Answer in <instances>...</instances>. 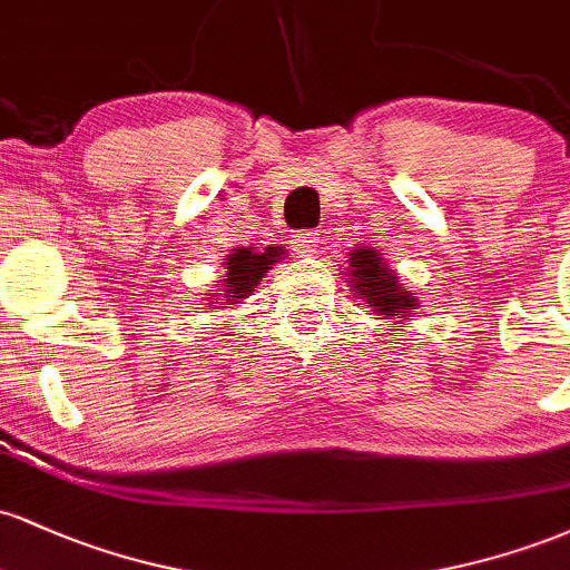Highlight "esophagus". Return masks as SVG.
I'll use <instances>...</instances> for the list:
<instances>
[{
    "label": "esophagus",
    "instance_id": "esophagus-1",
    "mask_svg": "<svg viewBox=\"0 0 570 570\" xmlns=\"http://www.w3.org/2000/svg\"><path fill=\"white\" fill-rule=\"evenodd\" d=\"M292 244H294V252L303 254V257H313L318 248V233L316 230H299L292 235Z\"/></svg>",
    "mask_w": 570,
    "mask_h": 570
}]
</instances>
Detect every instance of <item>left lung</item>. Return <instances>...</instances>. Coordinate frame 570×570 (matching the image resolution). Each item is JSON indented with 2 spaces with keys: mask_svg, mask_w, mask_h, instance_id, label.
Segmentation results:
<instances>
[{
  "mask_svg": "<svg viewBox=\"0 0 570 570\" xmlns=\"http://www.w3.org/2000/svg\"><path fill=\"white\" fill-rule=\"evenodd\" d=\"M345 284L356 294L358 303L370 307L375 316L391 318V322H404L421 307V299L402 284V276L389 265L377 248L356 246L345 257Z\"/></svg>",
  "mask_w": 570,
  "mask_h": 570,
  "instance_id": "1",
  "label": "left lung"
}]
</instances>
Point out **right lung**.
<instances>
[{"instance_id":"right-lung-1","label":"right lung","mask_w":570,"mask_h":570,"mask_svg":"<svg viewBox=\"0 0 570 570\" xmlns=\"http://www.w3.org/2000/svg\"><path fill=\"white\" fill-rule=\"evenodd\" d=\"M286 257L284 246H235L230 254L222 263V278L217 281L220 289H208L206 297V311H222V307H230L244 303V299L259 286V281L265 278V273L271 271V265H278V259Z\"/></svg>"}]
</instances>
